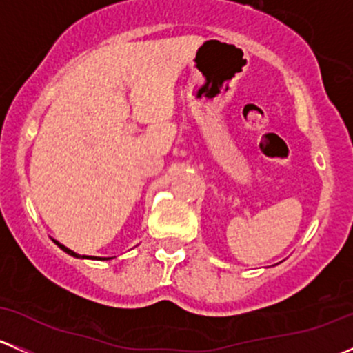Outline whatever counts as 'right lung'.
I'll list each match as a JSON object with an SVG mask.
<instances>
[{
    "label": "right lung",
    "mask_w": 353,
    "mask_h": 353,
    "mask_svg": "<svg viewBox=\"0 0 353 353\" xmlns=\"http://www.w3.org/2000/svg\"><path fill=\"white\" fill-rule=\"evenodd\" d=\"M54 243H56V244H58V245H59V248H61V249H63V251H65V252H68V254L74 256V258H88V259H110V258H94V256H80V254H77V252H73V251H71V249H68V248H66V245L59 244V243H58V241H54Z\"/></svg>",
    "instance_id": "right-lung-1"
}]
</instances>
